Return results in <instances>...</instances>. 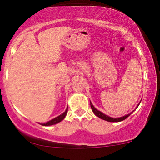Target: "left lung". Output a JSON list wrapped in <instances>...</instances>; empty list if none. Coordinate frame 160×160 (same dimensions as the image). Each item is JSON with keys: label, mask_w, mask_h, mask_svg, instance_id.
<instances>
[{"label": "left lung", "mask_w": 160, "mask_h": 160, "mask_svg": "<svg viewBox=\"0 0 160 160\" xmlns=\"http://www.w3.org/2000/svg\"><path fill=\"white\" fill-rule=\"evenodd\" d=\"M139 106V105H138ZM90 106H91V108H92V112H93V113L95 114V115H96V116H98L99 118H100L103 119V120L105 121H107V122H122V121L124 120V119L127 118L130 115H131L132 112H131V114H128V115H124V116L123 117H121V118H111V117H108L106 115H105V114H103L102 112H101L100 111H99V110H97L96 108H95V107L92 106V103L90 102Z\"/></svg>", "instance_id": "left-lung-1"}]
</instances>
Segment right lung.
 <instances>
[{"label":"right lung","instance_id":"obj_1","mask_svg":"<svg viewBox=\"0 0 160 160\" xmlns=\"http://www.w3.org/2000/svg\"><path fill=\"white\" fill-rule=\"evenodd\" d=\"M67 112H68V108H67L66 111L64 112V113L61 114V115H59V116L56 117L55 118L52 119V120L49 121V122H46V123H41V124H42V125H43V126H49V125H52V124H57V123L61 122V121H62L63 119H64V118H65L66 115H67Z\"/></svg>","mask_w":160,"mask_h":160}]
</instances>
